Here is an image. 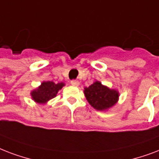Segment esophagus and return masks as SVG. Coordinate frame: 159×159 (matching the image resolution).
<instances>
[{"label":"esophagus","mask_w":159,"mask_h":159,"mask_svg":"<svg viewBox=\"0 0 159 159\" xmlns=\"http://www.w3.org/2000/svg\"><path fill=\"white\" fill-rule=\"evenodd\" d=\"M70 84L73 86H76V87H78L80 85V82L78 80H71Z\"/></svg>","instance_id":"esophagus-1"}]
</instances>
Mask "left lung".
I'll return each instance as SVG.
<instances>
[{
    "instance_id": "left-lung-1",
    "label": "left lung",
    "mask_w": 159,
    "mask_h": 159,
    "mask_svg": "<svg viewBox=\"0 0 159 159\" xmlns=\"http://www.w3.org/2000/svg\"><path fill=\"white\" fill-rule=\"evenodd\" d=\"M84 93L89 104L99 111H106L118 103L119 92L95 81L89 87H85Z\"/></svg>"
}]
</instances>
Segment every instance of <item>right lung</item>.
Returning <instances> with one entry per match:
<instances>
[{
  "label": "right lung",
  "mask_w": 159,
  "mask_h": 159,
  "mask_svg": "<svg viewBox=\"0 0 159 159\" xmlns=\"http://www.w3.org/2000/svg\"><path fill=\"white\" fill-rule=\"evenodd\" d=\"M66 85L64 82L55 84L53 81H44L39 87L30 92L31 99L37 104H46L57 95L59 90Z\"/></svg>",
  "instance_id": "right-lung-1"
}]
</instances>
